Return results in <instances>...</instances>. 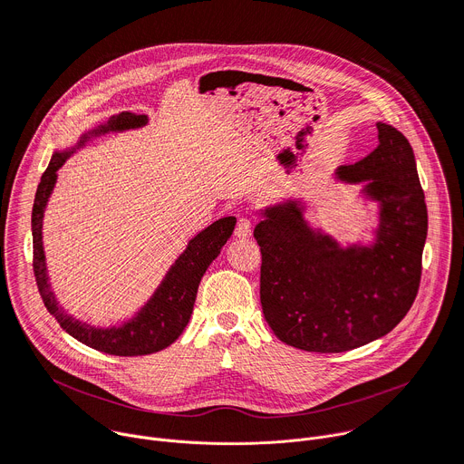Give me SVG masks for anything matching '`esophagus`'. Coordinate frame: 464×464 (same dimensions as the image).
Returning a JSON list of instances; mask_svg holds the SVG:
<instances>
[{
  "label": "esophagus",
  "instance_id": "1",
  "mask_svg": "<svg viewBox=\"0 0 464 464\" xmlns=\"http://www.w3.org/2000/svg\"><path fill=\"white\" fill-rule=\"evenodd\" d=\"M235 237L237 238H249L251 237V222L246 217L238 218L237 227H235Z\"/></svg>",
  "mask_w": 464,
  "mask_h": 464
}]
</instances>
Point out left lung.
<instances>
[{"mask_svg":"<svg viewBox=\"0 0 464 464\" xmlns=\"http://www.w3.org/2000/svg\"><path fill=\"white\" fill-rule=\"evenodd\" d=\"M376 128L378 147L334 170L378 204L371 240L338 242L306 220L308 204L295 196L256 211L260 304L286 345L308 353L362 347L391 333L417 297L428 209L415 154L402 131Z\"/></svg>","mask_w":464,"mask_h":464,"instance_id":"1","label":"left lung"}]
</instances>
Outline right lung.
<instances>
[{"instance_id":"1","label":"right lung","mask_w":464,"mask_h":464,"mask_svg":"<svg viewBox=\"0 0 464 464\" xmlns=\"http://www.w3.org/2000/svg\"><path fill=\"white\" fill-rule=\"evenodd\" d=\"M147 124L149 115L121 111L117 115H111L102 124L84 131L77 140V143L65 149H56L51 156L45 172L42 174L33 206L31 231L34 253V276L45 308L54 315V319L70 336L95 351L113 356L152 354L163 351L179 338L190 319L198 286H200V281L206 270L211 266V262L220 255V249L233 235L237 224L235 217H224L208 226L206 229H202L200 233H196L187 242L185 249L170 264L169 272L165 274L158 288L152 292V295L145 301V304L140 306L128 319L117 324L95 326L82 319H77L75 315L68 314L60 306L56 294L49 283L42 235L44 215L58 178L56 172L77 150L84 149L90 141L106 134H117V131L138 130Z\"/></svg>"}]
</instances>
